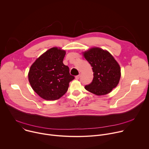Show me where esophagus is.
Segmentation results:
<instances>
[{
	"label": "esophagus",
	"instance_id": "obj_1",
	"mask_svg": "<svg viewBox=\"0 0 149 149\" xmlns=\"http://www.w3.org/2000/svg\"><path fill=\"white\" fill-rule=\"evenodd\" d=\"M80 78V75H77L76 77H75V79H79V78Z\"/></svg>",
	"mask_w": 149,
	"mask_h": 149
}]
</instances>
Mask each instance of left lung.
<instances>
[{"label":"left lung","instance_id":"1","mask_svg":"<svg viewBox=\"0 0 149 149\" xmlns=\"http://www.w3.org/2000/svg\"><path fill=\"white\" fill-rule=\"evenodd\" d=\"M92 67L94 72L92 82L85 88L97 95L110 93L119 83L121 68L113 56L107 50L93 47L82 52Z\"/></svg>","mask_w":149,"mask_h":149}]
</instances>
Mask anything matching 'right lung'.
<instances>
[{
	"mask_svg": "<svg viewBox=\"0 0 149 149\" xmlns=\"http://www.w3.org/2000/svg\"><path fill=\"white\" fill-rule=\"evenodd\" d=\"M66 51L53 47L42 54L31 65L28 79L33 91L42 98L56 100L67 91L74 77L63 63Z\"/></svg>",
	"mask_w": 149,
	"mask_h": 149,
	"instance_id": "obj_1",
	"label": "right lung"
}]
</instances>
